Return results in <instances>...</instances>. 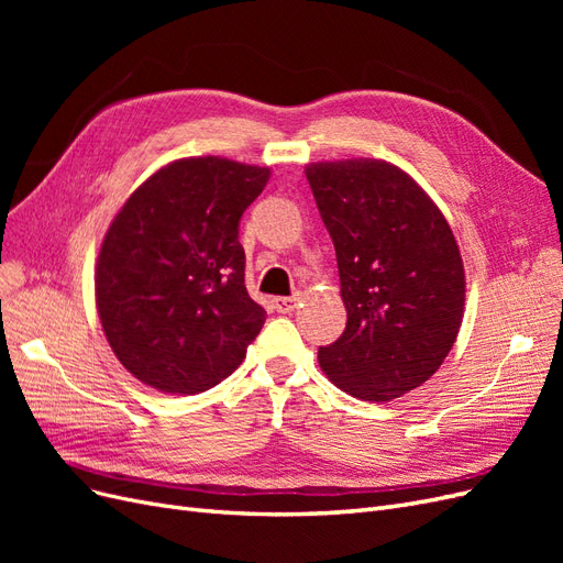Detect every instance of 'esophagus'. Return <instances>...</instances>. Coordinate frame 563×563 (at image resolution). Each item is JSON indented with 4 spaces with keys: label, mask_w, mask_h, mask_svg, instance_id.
Returning <instances> with one entry per match:
<instances>
[{
    "label": "esophagus",
    "mask_w": 563,
    "mask_h": 563,
    "mask_svg": "<svg viewBox=\"0 0 563 563\" xmlns=\"http://www.w3.org/2000/svg\"><path fill=\"white\" fill-rule=\"evenodd\" d=\"M272 302H275V310H277V312L288 314V312H294V310L298 308L300 296H279V298H275Z\"/></svg>",
    "instance_id": "1"
}]
</instances>
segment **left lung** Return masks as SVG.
I'll use <instances>...</instances> for the list:
<instances>
[{
	"label": "left lung",
	"instance_id": "1",
	"mask_svg": "<svg viewBox=\"0 0 563 563\" xmlns=\"http://www.w3.org/2000/svg\"><path fill=\"white\" fill-rule=\"evenodd\" d=\"M338 258L347 327L319 347L323 373L347 395L389 401L451 352L465 305V269L444 213L418 183L380 159L305 168Z\"/></svg>",
	"mask_w": 563,
	"mask_h": 563
}]
</instances>
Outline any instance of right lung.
<instances>
[{
    "label": "right lung",
    "mask_w": 563,
    "mask_h": 563,
    "mask_svg": "<svg viewBox=\"0 0 563 563\" xmlns=\"http://www.w3.org/2000/svg\"><path fill=\"white\" fill-rule=\"evenodd\" d=\"M269 168L187 157L152 174L112 220L96 305L117 360L172 395L211 389L244 362L265 310L244 284L240 220Z\"/></svg>",
    "instance_id": "obj_1"
}]
</instances>
